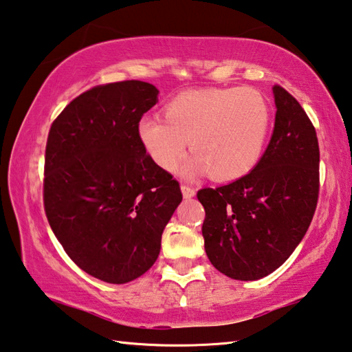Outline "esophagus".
<instances>
[{
  "label": "esophagus",
  "mask_w": 352,
  "mask_h": 352,
  "mask_svg": "<svg viewBox=\"0 0 352 352\" xmlns=\"http://www.w3.org/2000/svg\"><path fill=\"white\" fill-rule=\"evenodd\" d=\"M181 190H182V195H184V198H193V196L196 195V192H195V188L193 187H190V186H186V184H182L181 186Z\"/></svg>",
  "instance_id": "esophagus-1"
}]
</instances>
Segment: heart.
Instances as JSON below:
<instances>
[{
	"instance_id": "1",
	"label": "heart",
	"mask_w": 352,
	"mask_h": 352,
	"mask_svg": "<svg viewBox=\"0 0 352 352\" xmlns=\"http://www.w3.org/2000/svg\"><path fill=\"white\" fill-rule=\"evenodd\" d=\"M162 117H145L138 133L148 156L162 170H175L187 142L196 156L190 171L214 181L243 177L255 168L266 148L272 108L255 88H206L177 94Z\"/></svg>"
}]
</instances>
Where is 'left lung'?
Instances as JSON below:
<instances>
[{"label":"left lung","instance_id":"obj_1","mask_svg":"<svg viewBox=\"0 0 352 352\" xmlns=\"http://www.w3.org/2000/svg\"><path fill=\"white\" fill-rule=\"evenodd\" d=\"M274 134L249 175L201 188L206 252L221 274L254 281L278 269L303 239L317 208L320 148L297 98L274 86Z\"/></svg>","mask_w":352,"mask_h":352}]
</instances>
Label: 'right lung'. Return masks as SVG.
<instances>
[{
	"label": "right lung",
	"instance_id": "add662e5",
	"mask_svg": "<svg viewBox=\"0 0 352 352\" xmlns=\"http://www.w3.org/2000/svg\"><path fill=\"white\" fill-rule=\"evenodd\" d=\"M157 92L139 80L94 86L66 104L47 134L49 226L80 269L113 285L153 266L182 201L179 182L153 162L139 139V122Z\"/></svg>",
	"mask_w": 352,
	"mask_h": 352
}]
</instances>
